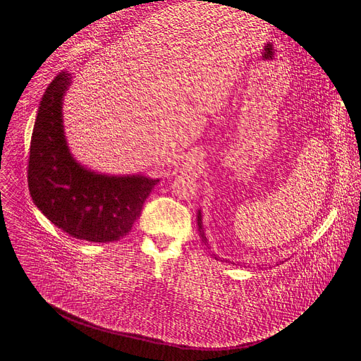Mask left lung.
Returning a JSON list of instances; mask_svg holds the SVG:
<instances>
[{
  "instance_id": "left-lung-1",
  "label": "left lung",
  "mask_w": 361,
  "mask_h": 361,
  "mask_svg": "<svg viewBox=\"0 0 361 361\" xmlns=\"http://www.w3.org/2000/svg\"><path fill=\"white\" fill-rule=\"evenodd\" d=\"M197 223H198V231H200V236H201V241L205 244V245H209V243H207V238H205V235H204V228H202V220H201V212L198 210V214H197ZM214 255V254H213ZM214 259L216 260H219L217 257L214 255Z\"/></svg>"
}]
</instances>
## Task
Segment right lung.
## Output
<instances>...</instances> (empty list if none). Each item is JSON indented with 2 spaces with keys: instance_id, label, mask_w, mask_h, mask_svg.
Segmentation results:
<instances>
[{
  "instance_id": "obj_1",
  "label": "right lung",
  "mask_w": 361,
  "mask_h": 361,
  "mask_svg": "<svg viewBox=\"0 0 361 361\" xmlns=\"http://www.w3.org/2000/svg\"><path fill=\"white\" fill-rule=\"evenodd\" d=\"M72 76L61 72L48 85L33 126L27 185L47 219L63 232L90 243L126 236L159 179L107 176L79 164L68 151L61 104Z\"/></svg>"
}]
</instances>
